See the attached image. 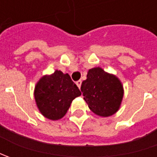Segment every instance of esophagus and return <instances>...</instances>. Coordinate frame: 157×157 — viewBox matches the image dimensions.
I'll return each mask as SVG.
<instances>
[{"instance_id":"1","label":"esophagus","mask_w":157,"mask_h":157,"mask_svg":"<svg viewBox=\"0 0 157 157\" xmlns=\"http://www.w3.org/2000/svg\"><path fill=\"white\" fill-rule=\"evenodd\" d=\"M76 84H77V86H78V88H80V86H81L82 81H81V80H78V81L76 82Z\"/></svg>"}]
</instances>
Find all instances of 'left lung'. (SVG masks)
Masks as SVG:
<instances>
[{
	"label": "left lung",
	"mask_w": 157,
	"mask_h": 157,
	"mask_svg": "<svg viewBox=\"0 0 157 157\" xmlns=\"http://www.w3.org/2000/svg\"><path fill=\"white\" fill-rule=\"evenodd\" d=\"M80 89L89 108L102 117L115 113L123 98L121 81L100 67L88 71L87 78L82 82Z\"/></svg>",
	"instance_id": "8db88e82"
}]
</instances>
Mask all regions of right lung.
Segmentation results:
<instances>
[{"label": "right lung", "mask_w": 157, "mask_h": 157, "mask_svg": "<svg viewBox=\"0 0 157 157\" xmlns=\"http://www.w3.org/2000/svg\"><path fill=\"white\" fill-rule=\"evenodd\" d=\"M35 100L41 113L52 121L64 116L71 101L81 95L78 87L68 73L60 71L44 76L35 88Z\"/></svg>", "instance_id": "obj_1"}]
</instances>
